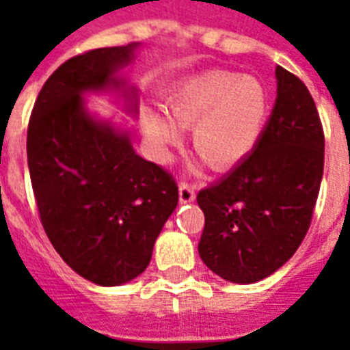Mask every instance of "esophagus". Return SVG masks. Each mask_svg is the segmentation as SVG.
<instances>
[{
    "label": "esophagus",
    "instance_id": "obj_1",
    "mask_svg": "<svg viewBox=\"0 0 350 350\" xmlns=\"http://www.w3.org/2000/svg\"><path fill=\"white\" fill-rule=\"evenodd\" d=\"M178 200L180 203H192L196 200V188L192 185H183L178 186Z\"/></svg>",
    "mask_w": 350,
    "mask_h": 350
}]
</instances>
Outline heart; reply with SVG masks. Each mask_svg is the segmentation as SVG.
<instances>
[{
    "instance_id": "heart-1",
    "label": "heart",
    "mask_w": 350,
    "mask_h": 350,
    "mask_svg": "<svg viewBox=\"0 0 350 350\" xmlns=\"http://www.w3.org/2000/svg\"><path fill=\"white\" fill-rule=\"evenodd\" d=\"M269 109L267 88L256 76L213 70L190 78L170 96L167 111L173 122L162 111L147 108L142 122L158 149L180 142L178 124L193 129L196 150L216 170H229L256 149Z\"/></svg>"
}]
</instances>
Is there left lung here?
<instances>
[{
    "label": "left lung",
    "instance_id": "obj_1",
    "mask_svg": "<svg viewBox=\"0 0 350 350\" xmlns=\"http://www.w3.org/2000/svg\"><path fill=\"white\" fill-rule=\"evenodd\" d=\"M276 102L261 139L218 183L198 193L205 214L200 257L231 283H256L304 241L325 167V134L310 91L276 67Z\"/></svg>",
    "mask_w": 350,
    "mask_h": 350
}]
</instances>
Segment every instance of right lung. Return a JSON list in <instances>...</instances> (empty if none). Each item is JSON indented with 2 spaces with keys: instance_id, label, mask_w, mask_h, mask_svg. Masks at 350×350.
<instances>
[{
  "instance_id": "1",
  "label": "right lung",
  "mask_w": 350,
  "mask_h": 350,
  "mask_svg": "<svg viewBox=\"0 0 350 350\" xmlns=\"http://www.w3.org/2000/svg\"><path fill=\"white\" fill-rule=\"evenodd\" d=\"M139 42L65 61L40 89L27 126V165L40 221L55 252L91 283L116 287L150 262L178 201L170 173L136 152L130 130L91 111L88 94H113L137 116L124 76Z\"/></svg>"
}]
</instances>
